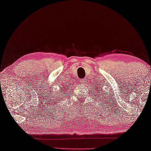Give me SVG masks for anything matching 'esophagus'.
<instances>
[{"label": "esophagus", "instance_id": "34e87169", "mask_svg": "<svg viewBox=\"0 0 151 151\" xmlns=\"http://www.w3.org/2000/svg\"><path fill=\"white\" fill-rule=\"evenodd\" d=\"M80 83H81L82 84H84L85 83H86V80H85L84 78L81 79V80L80 81Z\"/></svg>", "mask_w": 151, "mask_h": 151}]
</instances>
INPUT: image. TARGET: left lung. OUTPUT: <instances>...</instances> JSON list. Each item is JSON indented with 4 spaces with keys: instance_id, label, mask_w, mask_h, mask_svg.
<instances>
[{
    "instance_id": "obj_1",
    "label": "left lung",
    "mask_w": 151,
    "mask_h": 151,
    "mask_svg": "<svg viewBox=\"0 0 151 151\" xmlns=\"http://www.w3.org/2000/svg\"><path fill=\"white\" fill-rule=\"evenodd\" d=\"M99 86H98V85H97V86L96 87V88L94 89L95 90H94V92H95V94H97L98 95L100 94V96H102L101 98H102L104 96H106V92H104V90H102V88H101L99 87ZM101 99H102V98H101ZM104 100H108V98H107V100H106V97H104Z\"/></svg>"
}]
</instances>
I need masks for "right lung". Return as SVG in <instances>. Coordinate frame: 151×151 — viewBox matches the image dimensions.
<instances>
[{"label": "right lung", "mask_w": 151, "mask_h": 151, "mask_svg": "<svg viewBox=\"0 0 151 151\" xmlns=\"http://www.w3.org/2000/svg\"><path fill=\"white\" fill-rule=\"evenodd\" d=\"M70 86V85H69ZM68 86V85H66L65 84V86H63V87H61V92H62V94H63V93L65 92V90L67 89V88Z\"/></svg>", "instance_id": "add662e5"}]
</instances>
